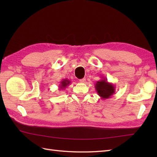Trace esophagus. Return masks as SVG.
Instances as JSON below:
<instances>
[{
	"instance_id": "obj_1",
	"label": "esophagus",
	"mask_w": 157,
	"mask_h": 157,
	"mask_svg": "<svg viewBox=\"0 0 157 157\" xmlns=\"http://www.w3.org/2000/svg\"><path fill=\"white\" fill-rule=\"evenodd\" d=\"M79 82H80L81 83H85L86 82V78H83V79H79Z\"/></svg>"
}]
</instances>
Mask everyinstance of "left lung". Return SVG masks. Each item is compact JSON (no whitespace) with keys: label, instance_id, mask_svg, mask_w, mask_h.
I'll return each instance as SVG.
<instances>
[{"label":"left lung","instance_id":"obj_1","mask_svg":"<svg viewBox=\"0 0 157 157\" xmlns=\"http://www.w3.org/2000/svg\"><path fill=\"white\" fill-rule=\"evenodd\" d=\"M95 89L98 95L103 100L110 98L115 92V85L109 83L104 77L96 83Z\"/></svg>","mask_w":157,"mask_h":157}]
</instances>
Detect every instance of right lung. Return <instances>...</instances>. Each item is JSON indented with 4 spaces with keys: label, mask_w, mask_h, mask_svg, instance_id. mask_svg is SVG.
<instances>
[{
    "label": "right lung",
    "mask_w": 157,
    "mask_h": 157,
    "mask_svg": "<svg viewBox=\"0 0 157 157\" xmlns=\"http://www.w3.org/2000/svg\"><path fill=\"white\" fill-rule=\"evenodd\" d=\"M70 80L69 79H63V80L61 82V84H59V90H64L65 88H66V87H67V86L70 84Z\"/></svg>",
    "instance_id": "add662e5"
}]
</instances>
